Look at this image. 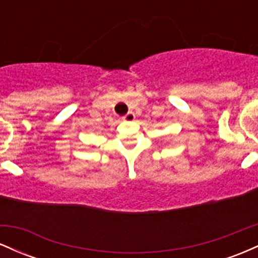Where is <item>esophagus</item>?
I'll return each instance as SVG.
<instances>
[{
  "label": "esophagus",
  "instance_id": "obj_1",
  "mask_svg": "<svg viewBox=\"0 0 258 258\" xmlns=\"http://www.w3.org/2000/svg\"><path fill=\"white\" fill-rule=\"evenodd\" d=\"M135 119H136V115H135V112H132V111L127 112L125 116L122 117V120L126 121V122H132V121H135Z\"/></svg>",
  "mask_w": 258,
  "mask_h": 258
}]
</instances>
